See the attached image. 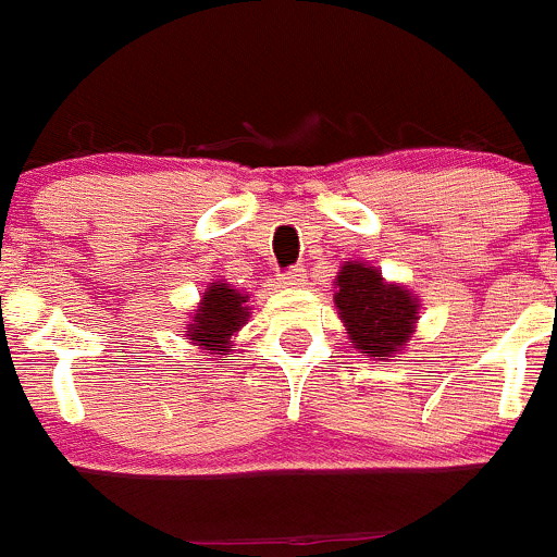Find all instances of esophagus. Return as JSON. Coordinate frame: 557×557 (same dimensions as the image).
Here are the masks:
<instances>
[{"mask_svg":"<svg viewBox=\"0 0 557 557\" xmlns=\"http://www.w3.org/2000/svg\"><path fill=\"white\" fill-rule=\"evenodd\" d=\"M301 283H305V269L301 267H290L280 274V285H285V288H299Z\"/></svg>","mask_w":557,"mask_h":557,"instance_id":"34e87169","label":"esophagus"}]
</instances>
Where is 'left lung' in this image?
Listing matches in <instances>:
<instances>
[{
    "instance_id": "obj_1",
    "label": "left lung",
    "mask_w": 557,
    "mask_h": 557,
    "mask_svg": "<svg viewBox=\"0 0 557 557\" xmlns=\"http://www.w3.org/2000/svg\"><path fill=\"white\" fill-rule=\"evenodd\" d=\"M334 305L352 345L374 361H391L418 320V299L401 285L385 283L377 269L347 261L336 277Z\"/></svg>"
}]
</instances>
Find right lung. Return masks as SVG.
Returning a JSON list of instances; mask_svg holds the SVG:
<instances>
[{"label": "right lung", "mask_w": 557, "mask_h": 557, "mask_svg": "<svg viewBox=\"0 0 557 557\" xmlns=\"http://www.w3.org/2000/svg\"><path fill=\"white\" fill-rule=\"evenodd\" d=\"M247 296L234 290L226 283H212L210 290L201 299V307L196 310L194 323L188 325V336L194 345H201L205 350H221V356H228V342L243 329L247 318L245 307Z\"/></svg>", "instance_id": "1"}]
</instances>
